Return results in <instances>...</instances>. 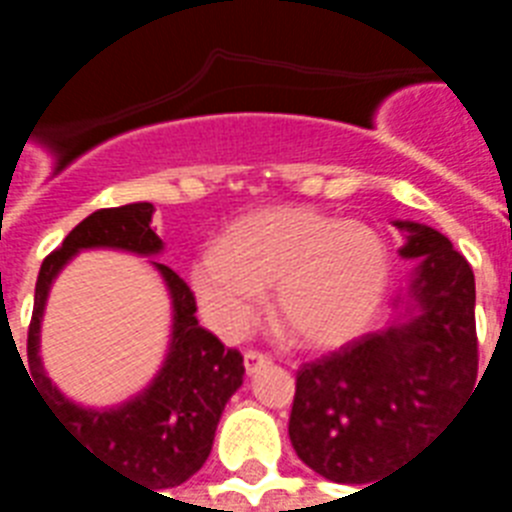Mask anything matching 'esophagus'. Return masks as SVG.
Listing matches in <instances>:
<instances>
[{"instance_id":"34e87169","label":"esophagus","mask_w":512,"mask_h":512,"mask_svg":"<svg viewBox=\"0 0 512 512\" xmlns=\"http://www.w3.org/2000/svg\"><path fill=\"white\" fill-rule=\"evenodd\" d=\"M268 365H271V359H268L266 354H257V351H249V354H244V367L249 376H255V373H260V370Z\"/></svg>"}]
</instances>
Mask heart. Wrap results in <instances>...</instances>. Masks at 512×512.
Instances as JSON below:
<instances>
[{"instance_id": "heart-1", "label": "heart", "mask_w": 512, "mask_h": 512, "mask_svg": "<svg viewBox=\"0 0 512 512\" xmlns=\"http://www.w3.org/2000/svg\"><path fill=\"white\" fill-rule=\"evenodd\" d=\"M386 285L384 238L310 208L249 213L191 266L197 304L222 337H241L274 290V321L301 348H337L365 332Z\"/></svg>"}]
</instances>
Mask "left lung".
I'll list each match as a JSON object with an SVG mask.
<instances>
[{"instance_id": "8db88e82", "label": "left lung", "mask_w": 512, "mask_h": 512, "mask_svg": "<svg viewBox=\"0 0 512 512\" xmlns=\"http://www.w3.org/2000/svg\"><path fill=\"white\" fill-rule=\"evenodd\" d=\"M392 224L406 238L400 257L414 260L392 323L296 376L293 450L332 483L376 485L461 406L477 378L472 266L428 224Z\"/></svg>"}]
</instances>
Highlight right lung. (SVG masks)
I'll list each match as a JSON object with an SVG mask.
<instances>
[{"label":"right lung","mask_w":512,"mask_h":512,"mask_svg":"<svg viewBox=\"0 0 512 512\" xmlns=\"http://www.w3.org/2000/svg\"><path fill=\"white\" fill-rule=\"evenodd\" d=\"M153 211L156 208L150 202H131L90 213L65 235L60 249L43 260L35 285L27 356L29 376L51 406L49 414L84 450L106 461V466H115L128 480H136V485L167 491L186 483L208 461L224 406L244 384V356L224 348L197 323V304L189 285L172 268L150 260L172 301L169 348L153 381L117 406H82L62 395L60 386L46 376L40 359L43 310L62 268L84 249H117L139 257L161 255L164 241L150 230Z\"/></svg>","instance_id":"add662e5"}]
</instances>
